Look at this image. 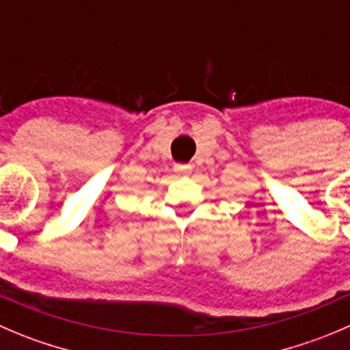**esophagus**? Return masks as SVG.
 Returning a JSON list of instances; mask_svg holds the SVG:
<instances>
[{
  "label": "esophagus",
  "instance_id": "esophagus-1",
  "mask_svg": "<svg viewBox=\"0 0 350 350\" xmlns=\"http://www.w3.org/2000/svg\"><path fill=\"white\" fill-rule=\"evenodd\" d=\"M174 171L178 172V174L186 176V174H189V172H191V165H189V164H178V165H174Z\"/></svg>",
  "mask_w": 350,
  "mask_h": 350
}]
</instances>
